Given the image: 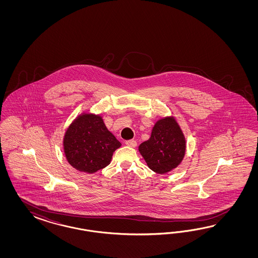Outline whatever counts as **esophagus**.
I'll return each instance as SVG.
<instances>
[{"label": "esophagus", "instance_id": "1", "mask_svg": "<svg viewBox=\"0 0 258 258\" xmlns=\"http://www.w3.org/2000/svg\"><path fill=\"white\" fill-rule=\"evenodd\" d=\"M125 145L131 147V148H135L137 146V142L135 140H127L125 141Z\"/></svg>", "mask_w": 258, "mask_h": 258}]
</instances>
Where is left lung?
Segmentation results:
<instances>
[{
    "instance_id": "8db88e82",
    "label": "left lung",
    "mask_w": 258,
    "mask_h": 258,
    "mask_svg": "<svg viewBox=\"0 0 258 258\" xmlns=\"http://www.w3.org/2000/svg\"><path fill=\"white\" fill-rule=\"evenodd\" d=\"M185 138L180 125L173 117L157 121L149 140L139 146L149 168L158 174H164L176 168L185 154Z\"/></svg>"
}]
</instances>
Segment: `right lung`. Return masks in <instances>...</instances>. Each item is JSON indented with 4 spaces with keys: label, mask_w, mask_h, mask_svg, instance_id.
I'll return each instance as SVG.
<instances>
[{
    "label": "right lung",
    "mask_w": 258,
    "mask_h": 258,
    "mask_svg": "<svg viewBox=\"0 0 258 258\" xmlns=\"http://www.w3.org/2000/svg\"><path fill=\"white\" fill-rule=\"evenodd\" d=\"M63 147L66 159L74 168L91 174L109 164L121 143L108 131L101 116L84 113L66 131Z\"/></svg>",
    "instance_id": "right-lung-1"
}]
</instances>
